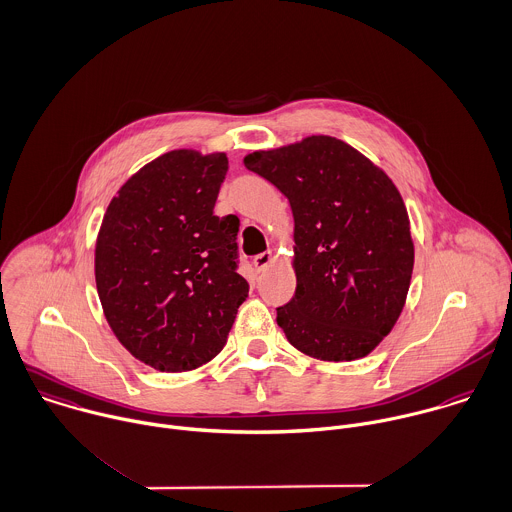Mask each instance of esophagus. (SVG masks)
Instances as JSON below:
<instances>
[{
	"label": "esophagus",
	"instance_id": "esophagus-1",
	"mask_svg": "<svg viewBox=\"0 0 512 512\" xmlns=\"http://www.w3.org/2000/svg\"><path fill=\"white\" fill-rule=\"evenodd\" d=\"M270 264H272V252H270V250H268V252H262V254H258V256H254V266H256L258 272L266 270Z\"/></svg>",
	"mask_w": 512,
	"mask_h": 512
}]
</instances>
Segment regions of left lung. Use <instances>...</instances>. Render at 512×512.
I'll use <instances>...</instances> for the list:
<instances>
[{
	"label": "left lung",
	"mask_w": 512,
	"mask_h": 512,
	"mask_svg": "<svg viewBox=\"0 0 512 512\" xmlns=\"http://www.w3.org/2000/svg\"><path fill=\"white\" fill-rule=\"evenodd\" d=\"M294 214L296 294L276 308L288 341L324 361L367 355L395 326L413 272L407 208L391 178L334 137L244 157Z\"/></svg>",
	"instance_id": "left-lung-1"
}]
</instances>
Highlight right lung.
Listing matches in <instances>:
<instances>
[{"instance_id":"add662e5","label":"right lung","mask_w":512,"mask_h":512,"mask_svg":"<svg viewBox=\"0 0 512 512\" xmlns=\"http://www.w3.org/2000/svg\"><path fill=\"white\" fill-rule=\"evenodd\" d=\"M226 172L224 153L171 151L133 174L103 216L95 280L105 318L159 371L196 369L218 355L248 296L240 220L214 214Z\"/></svg>"}]
</instances>
